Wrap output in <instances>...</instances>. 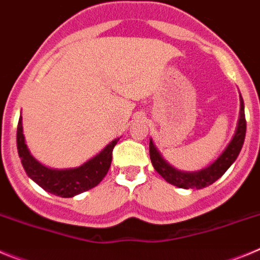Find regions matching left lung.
<instances>
[{
    "label": "left lung",
    "instance_id": "left-lung-1",
    "mask_svg": "<svg viewBox=\"0 0 260 260\" xmlns=\"http://www.w3.org/2000/svg\"><path fill=\"white\" fill-rule=\"evenodd\" d=\"M246 135V118H245V104L243 99L240 93V117H238L237 127L234 132L232 141L226 146L221 155L216 158L212 164L207 168H203L197 172H183L178 171L172 167L161 153L158 152L156 146L153 144L152 139H150V157L155 171L164 178L167 182L181 187V189H203L206 186L212 185L217 181L225 172L228 171L229 167L236 161L237 156L240 155L241 148L245 142Z\"/></svg>",
    "mask_w": 260,
    "mask_h": 260
}]
</instances>
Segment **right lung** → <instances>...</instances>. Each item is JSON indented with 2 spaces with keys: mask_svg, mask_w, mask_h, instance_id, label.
I'll return each mask as SVG.
<instances>
[{
  "mask_svg": "<svg viewBox=\"0 0 260 260\" xmlns=\"http://www.w3.org/2000/svg\"><path fill=\"white\" fill-rule=\"evenodd\" d=\"M119 138L110 142L104 150L100 151L88 161L77 168L69 169H53L39 162L29 152L23 135L22 116L17 128V147L20 161L27 176L35 181L40 187L50 194L58 195L62 198H73L75 195L92 189L102 182L108 173L112 162V152Z\"/></svg>",
  "mask_w": 260,
  "mask_h": 260,
  "instance_id": "1",
  "label": "right lung"
}]
</instances>
